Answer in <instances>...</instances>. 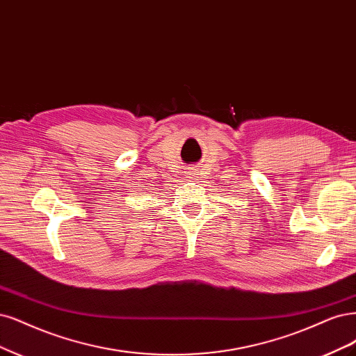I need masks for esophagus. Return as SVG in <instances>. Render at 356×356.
I'll return each mask as SVG.
<instances>
[{"instance_id": "1", "label": "esophagus", "mask_w": 356, "mask_h": 356, "mask_svg": "<svg viewBox=\"0 0 356 356\" xmlns=\"http://www.w3.org/2000/svg\"><path fill=\"white\" fill-rule=\"evenodd\" d=\"M190 175H197V174H194V172H190Z\"/></svg>"}]
</instances>
